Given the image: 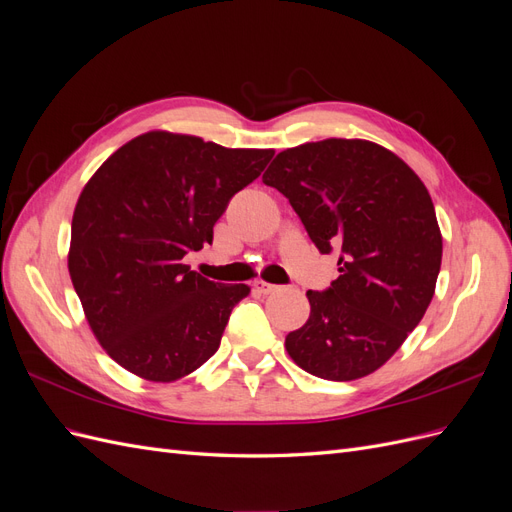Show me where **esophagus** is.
<instances>
[{
  "label": "esophagus",
  "mask_w": 512,
  "mask_h": 512,
  "mask_svg": "<svg viewBox=\"0 0 512 512\" xmlns=\"http://www.w3.org/2000/svg\"><path fill=\"white\" fill-rule=\"evenodd\" d=\"M277 288H280V286L269 284V282H262V280H256V282H254V290H256L258 294H271V292H275Z\"/></svg>",
  "instance_id": "1"
}]
</instances>
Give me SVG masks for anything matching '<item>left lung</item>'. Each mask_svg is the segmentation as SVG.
Instances as JSON below:
<instances>
[{"instance_id":"1","label":"left lung","mask_w":512,"mask_h":512,"mask_svg":"<svg viewBox=\"0 0 512 512\" xmlns=\"http://www.w3.org/2000/svg\"><path fill=\"white\" fill-rule=\"evenodd\" d=\"M262 183L282 192L339 277L307 290L309 312L286 335L290 359L322 380L369 376L406 342L436 292L442 235L431 196L393 151L327 138L277 153Z\"/></svg>"}]
</instances>
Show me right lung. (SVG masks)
Returning a JSON list of instances; mask_svg holds the SVG:
<instances>
[{"label":"right lung","mask_w":512,"mask_h":512,"mask_svg":"<svg viewBox=\"0 0 512 512\" xmlns=\"http://www.w3.org/2000/svg\"><path fill=\"white\" fill-rule=\"evenodd\" d=\"M273 149H226L203 138L147 132L87 181L72 215L68 271L100 346L151 382L192 374L220 348L245 284L183 265L213 241L230 198Z\"/></svg>","instance_id":"add662e5"}]
</instances>
